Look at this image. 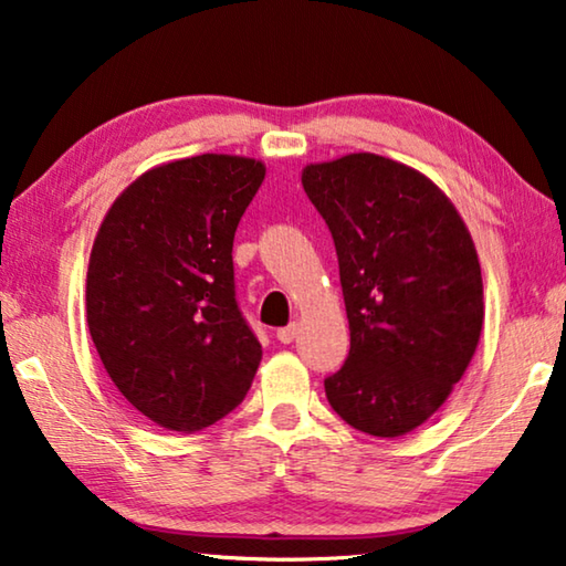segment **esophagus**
<instances>
[{
  "instance_id": "esophagus-1",
  "label": "esophagus",
  "mask_w": 566,
  "mask_h": 566,
  "mask_svg": "<svg viewBox=\"0 0 566 566\" xmlns=\"http://www.w3.org/2000/svg\"><path fill=\"white\" fill-rule=\"evenodd\" d=\"M297 325H294V322H292V325H286V327H282V329H276V339H280V343H284V345H290L292 343V339L294 337H297Z\"/></svg>"
}]
</instances>
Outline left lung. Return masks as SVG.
Wrapping results in <instances>:
<instances>
[{"instance_id":"obj_1","label":"left lung","mask_w":566,"mask_h":566,"mask_svg":"<svg viewBox=\"0 0 566 566\" xmlns=\"http://www.w3.org/2000/svg\"><path fill=\"white\" fill-rule=\"evenodd\" d=\"M335 241L349 355L325 378L329 406L367 436L433 416L476 353L481 266L446 193L398 160L353 154L302 170Z\"/></svg>"}]
</instances>
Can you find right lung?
<instances>
[{
  "label": "right lung",
  "mask_w": 566,
  "mask_h": 566,
  "mask_svg": "<svg viewBox=\"0 0 566 566\" xmlns=\"http://www.w3.org/2000/svg\"><path fill=\"white\" fill-rule=\"evenodd\" d=\"M259 160L203 154L150 168L115 199L87 266V327L125 400L193 433L244 400L262 345L237 302L234 234Z\"/></svg>",
  "instance_id": "obj_1"
}]
</instances>
